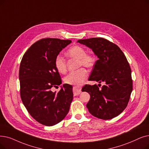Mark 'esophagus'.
<instances>
[{"label": "esophagus", "mask_w": 149, "mask_h": 149, "mask_svg": "<svg viewBox=\"0 0 149 149\" xmlns=\"http://www.w3.org/2000/svg\"><path fill=\"white\" fill-rule=\"evenodd\" d=\"M81 88L79 86H74L73 87V93L74 96L78 95L81 93Z\"/></svg>", "instance_id": "esophagus-1"}]
</instances>
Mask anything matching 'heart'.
Returning <instances> with one entry per match:
<instances>
[{"label":"heart","mask_w":149,"mask_h":149,"mask_svg":"<svg viewBox=\"0 0 149 149\" xmlns=\"http://www.w3.org/2000/svg\"><path fill=\"white\" fill-rule=\"evenodd\" d=\"M66 55L70 58L78 60V68L84 66L86 68H91L95 63V57L93 54H86L85 49L80 46L71 47L66 52ZM55 66L60 73L64 74L66 72L67 70L66 62L60 55H57L55 58ZM87 76L86 70L84 68H80L69 72L64 78V81L69 85H80L85 81Z\"/></svg>","instance_id":"1"}]
</instances>
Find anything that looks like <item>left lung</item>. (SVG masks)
I'll return each instance as SVG.
<instances>
[{
    "mask_svg": "<svg viewBox=\"0 0 149 149\" xmlns=\"http://www.w3.org/2000/svg\"><path fill=\"white\" fill-rule=\"evenodd\" d=\"M77 42L91 49L99 58L89 80L105 83L101 89L96 85L82 88V91L90 94L88 111L101 119H113L124 110L130 98L133 80L129 63L117 45L106 39L92 38Z\"/></svg>",
    "mask_w": 149,
    "mask_h": 149,
    "instance_id": "obj_1",
    "label": "left lung"
}]
</instances>
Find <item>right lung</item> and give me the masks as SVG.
Listing matches in <instances>:
<instances>
[{
  "label": "right lung",
  "instance_id": "obj_1",
  "mask_svg": "<svg viewBox=\"0 0 149 149\" xmlns=\"http://www.w3.org/2000/svg\"><path fill=\"white\" fill-rule=\"evenodd\" d=\"M71 40L44 38L32 44L19 68L20 94L23 104L40 124L52 126L68 114L73 99L72 86L64 84L60 91H51L61 84L55 59Z\"/></svg>",
  "mask_w": 149,
  "mask_h": 149
}]
</instances>
